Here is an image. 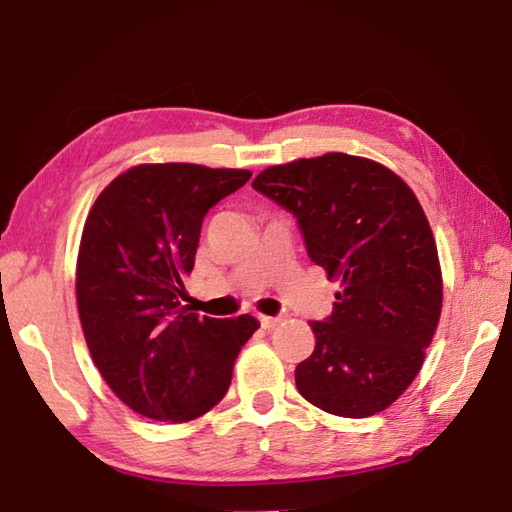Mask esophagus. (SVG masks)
Returning a JSON list of instances; mask_svg holds the SVG:
<instances>
[{
	"label": "esophagus",
	"mask_w": 512,
	"mask_h": 512,
	"mask_svg": "<svg viewBox=\"0 0 512 512\" xmlns=\"http://www.w3.org/2000/svg\"><path fill=\"white\" fill-rule=\"evenodd\" d=\"M259 323H262V327L264 329H271V327H275L277 323H280V318H275V316H259Z\"/></svg>",
	"instance_id": "esophagus-1"
}]
</instances>
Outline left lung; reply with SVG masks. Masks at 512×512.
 Segmentation results:
<instances>
[{
  "label": "left lung",
  "instance_id": "obj_1",
  "mask_svg": "<svg viewBox=\"0 0 512 512\" xmlns=\"http://www.w3.org/2000/svg\"><path fill=\"white\" fill-rule=\"evenodd\" d=\"M257 192L293 212L311 262L339 282L332 316L314 320V352L296 386L318 409L368 418L418 375L443 309L436 239L418 196L384 164L325 153L275 164Z\"/></svg>",
  "mask_w": 512,
  "mask_h": 512
}]
</instances>
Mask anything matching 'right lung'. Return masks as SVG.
<instances>
[{"label": "right lung", "mask_w": 512, "mask_h": 512, "mask_svg": "<svg viewBox=\"0 0 512 512\" xmlns=\"http://www.w3.org/2000/svg\"><path fill=\"white\" fill-rule=\"evenodd\" d=\"M253 176L192 162L137 164L97 196L76 259V305L94 366L121 402L189 422L228 393L253 316L180 307L207 210Z\"/></svg>", "instance_id": "right-lung-1"}]
</instances>
